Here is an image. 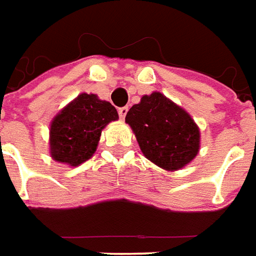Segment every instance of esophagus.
I'll use <instances>...</instances> for the list:
<instances>
[{"instance_id":"obj_1","label":"esophagus","mask_w":256,"mask_h":256,"mask_svg":"<svg viewBox=\"0 0 256 256\" xmlns=\"http://www.w3.org/2000/svg\"><path fill=\"white\" fill-rule=\"evenodd\" d=\"M126 113H128V108H126V106H125V108H118L120 117H121V118H122V120L125 118V116H126Z\"/></svg>"}]
</instances>
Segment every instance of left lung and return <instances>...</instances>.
I'll return each instance as SVG.
<instances>
[{
  "instance_id": "1",
  "label": "left lung",
  "mask_w": 256,
  "mask_h": 256,
  "mask_svg": "<svg viewBox=\"0 0 256 256\" xmlns=\"http://www.w3.org/2000/svg\"><path fill=\"white\" fill-rule=\"evenodd\" d=\"M125 122L136 136L143 156L166 171H178L200 150V128L184 108L161 92L143 95L126 113Z\"/></svg>"
}]
</instances>
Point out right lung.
<instances>
[{"label":"right lung","instance_id":"right-lung-1","mask_svg":"<svg viewBox=\"0 0 256 256\" xmlns=\"http://www.w3.org/2000/svg\"><path fill=\"white\" fill-rule=\"evenodd\" d=\"M116 120L118 113L112 103L95 94H80L50 121V157L70 166L90 160L104 126Z\"/></svg>","mask_w":256,"mask_h":256}]
</instances>
